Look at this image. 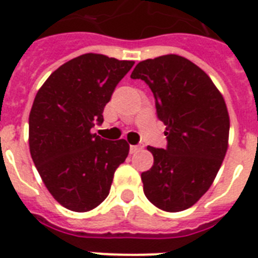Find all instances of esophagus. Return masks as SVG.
<instances>
[{"label": "esophagus", "mask_w": 258, "mask_h": 258, "mask_svg": "<svg viewBox=\"0 0 258 258\" xmlns=\"http://www.w3.org/2000/svg\"><path fill=\"white\" fill-rule=\"evenodd\" d=\"M142 149V145H131V153L135 154Z\"/></svg>", "instance_id": "obj_1"}]
</instances>
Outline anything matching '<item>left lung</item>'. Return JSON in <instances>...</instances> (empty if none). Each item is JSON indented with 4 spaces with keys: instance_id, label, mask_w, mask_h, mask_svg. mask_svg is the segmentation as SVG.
Masks as SVG:
<instances>
[{
    "instance_id": "8db88e82",
    "label": "left lung",
    "mask_w": 258,
    "mask_h": 258,
    "mask_svg": "<svg viewBox=\"0 0 258 258\" xmlns=\"http://www.w3.org/2000/svg\"><path fill=\"white\" fill-rule=\"evenodd\" d=\"M131 77L149 85L166 125V149L148 146L154 162L141 174L144 193L161 211H185L207 193L225 158V100L201 68L177 54L141 61Z\"/></svg>"
}]
</instances>
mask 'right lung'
I'll list each match as a JSON object with an SVG mask.
<instances>
[{"label":"right lung","mask_w":258,"mask_h":258,"mask_svg":"<svg viewBox=\"0 0 258 258\" xmlns=\"http://www.w3.org/2000/svg\"><path fill=\"white\" fill-rule=\"evenodd\" d=\"M135 61L86 53L47 77L29 114V149L45 186L57 203L89 212L109 195L116 169L126 160L125 140L92 133L105 105Z\"/></svg>","instance_id":"obj_1"}]
</instances>
